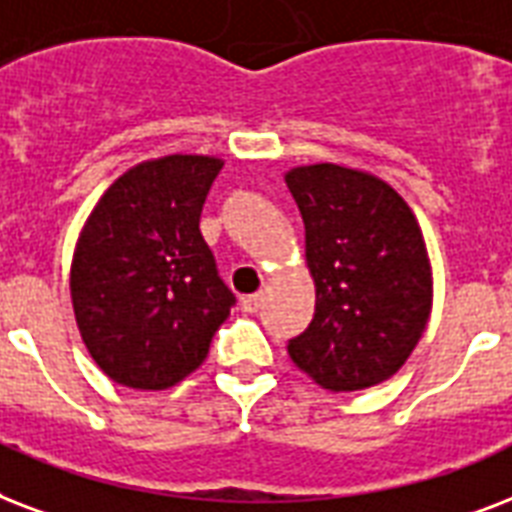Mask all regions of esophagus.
<instances>
[{"label":"esophagus","instance_id":"34e87169","mask_svg":"<svg viewBox=\"0 0 512 512\" xmlns=\"http://www.w3.org/2000/svg\"><path fill=\"white\" fill-rule=\"evenodd\" d=\"M243 312H259L261 310V304H264V293H251V296H243Z\"/></svg>","mask_w":512,"mask_h":512}]
</instances>
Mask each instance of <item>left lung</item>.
Returning a JSON list of instances; mask_svg holds the SVG:
<instances>
[{
  "label": "left lung",
  "instance_id": "obj_1",
  "mask_svg": "<svg viewBox=\"0 0 512 512\" xmlns=\"http://www.w3.org/2000/svg\"><path fill=\"white\" fill-rule=\"evenodd\" d=\"M285 184L304 219L315 315L288 342L293 366L331 392L398 374L433 310V267L408 202L374 173L299 165Z\"/></svg>",
  "mask_w": 512,
  "mask_h": 512
}]
</instances>
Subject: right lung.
I'll return each mask as SVG.
<instances>
[{"instance_id": "1", "label": "right lung", "mask_w": 512, "mask_h": 512, "mask_svg": "<svg viewBox=\"0 0 512 512\" xmlns=\"http://www.w3.org/2000/svg\"><path fill=\"white\" fill-rule=\"evenodd\" d=\"M224 160L165 154L125 170L87 216L71 259L74 318L90 358L130 390H168L208 358L235 296L200 235Z\"/></svg>"}]
</instances>
